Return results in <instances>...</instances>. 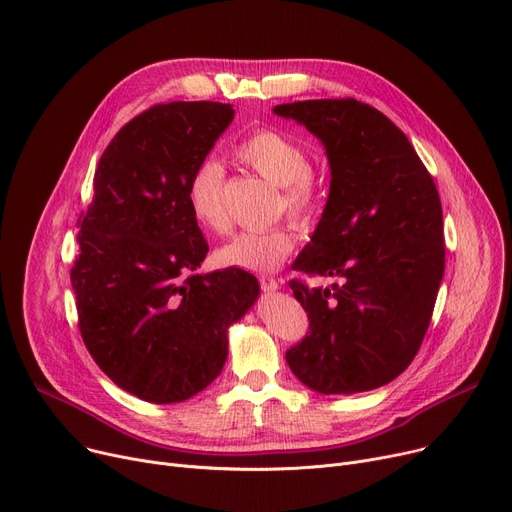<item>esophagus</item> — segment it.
<instances>
[{
    "label": "esophagus",
    "instance_id": "1",
    "mask_svg": "<svg viewBox=\"0 0 512 512\" xmlns=\"http://www.w3.org/2000/svg\"><path fill=\"white\" fill-rule=\"evenodd\" d=\"M259 284L265 292H276L282 286V280L278 278H270V276H259Z\"/></svg>",
    "mask_w": 512,
    "mask_h": 512
}]
</instances>
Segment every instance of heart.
I'll return each instance as SVG.
<instances>
[{
  "instance_id": "1",
  "label": "heart",
  "mask_w": 512,
  "mask_h": 512,
  "mask_svg": "<svg viewBox=\"0 0 512 512\" xmlns=\"http://www.w3.org/2000/svg\"><path fill=\"white\" fill-rule=\"evenodd\" d=\"M234 155L280 188L278 211H286L288 218L301 226L315 222L326 197V176L309 164L303 143L284 132L263 128L242 139ZM224 191L222 161L205 157L188 178L186 203L193 220L207 232L222 234L230 226ZM294 247L297 238L286 226L240 232L218 251V263L245 272H272L292 255Z\"/></svg>"
}]
</instances>
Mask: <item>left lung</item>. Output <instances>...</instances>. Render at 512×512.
<instances>
[{"label": "left lung", "mask_w": 512, "mask_h": 512, "mask_svg": "<svg viewBox=\"0 0 512 512\" xmlns=\"http://www.w3.org/2000/svg\"><path fill=\"white\" fill-rule=\"evenodd\" d=\"M324 143L330 197L294 270L332 288L290 280L309 317L286 351L297 378L321 394L380 388L415 359L444 276L442 203L409 139L375 107L346 99L282 103Z\"/></svg>", "instance_id": "obj_1"}]
</instances>
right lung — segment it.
Segmentation results:
<instances>
[{
    "mask_svg": "<svg viewBox=\"0 0 512 512\" xmlns=\"http://www.w3.org/2000/svg\"><path fill=\"white\" fill-rule=\"evenodd\" d=\"M218 101L157 103L124 124L95 170L70 270L78 330L99 369L141 400L205 390L228 357V328L259 297L242 270L193 274L209 247L186 184L230 126Z\"/></svg>",
    "mask_w": 512,
    "mask_h": 512,
    "instance_id": "obj_1",
    "label": "right lung"
}]
</instances>
